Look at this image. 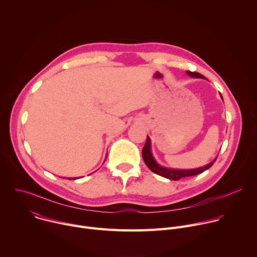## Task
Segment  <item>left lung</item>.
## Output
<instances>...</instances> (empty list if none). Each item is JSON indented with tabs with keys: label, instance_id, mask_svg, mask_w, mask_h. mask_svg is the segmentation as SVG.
<instances>
[{
	"label": "left lung",
	"instance_id": "obj_1",
	"mask_svg": "<svg viewBox=\"0 0 257 257\" xmlns=\"http://www.w3.org/2000/svg\"><path fill=\"white\" fill-rule=\"evenodd\" d=\"M187 74L191 77H194V78H202V79H205V77L201 74H199V73L197 72H190V71H186ZM221 97L223 98L222 94H221ZM142 158H143V161L145 163V165L148 166L150 168L151 171H153L155 174L157 175H160L164 178H167V179H170V180H179L181 178H184V177H190V176H195V175H198V174H201L203 173L204 171H206L207 169H209L213 163L215 162L216 158L210 162L209 164H207L206 166H203V167H200V168H196V169H188V170H182V169H171V168H167V167H164L162 165H160L156 159L154 158L153 156V152H152V140L151 138L149 137L148 135V138H146V143L144 145V148L142 150Z\"/></svg>",
	"mask_w": 257,
	"mask_h": 257
}]
</instances>
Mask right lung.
<instances>
[{"mask_svg":"<svg viewBox=\"0 0 257 257\" xmlns=\"http://www.w3.org/2000/svg\"><path fill=\"white\" fill-rule=\"evenodd\" d=\"M105 159H106V158H105ZM104 161H105V160H104ZM67 179H68V180H76L77 178H67Z\"/></svg>","mask_w":257,"mask_h":257,"instance_id":"right-lung-1","label":"right lung"}]
</instances>
